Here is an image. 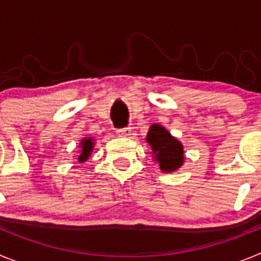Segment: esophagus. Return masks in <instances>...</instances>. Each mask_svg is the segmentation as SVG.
Here are the masks:
<instances>
[{
  "mask_svg": "<svg viewBox=\"0 0 261 261\" xmlns=\"http://www.w3.org/2000/svg\"><path fill=\"white\" fill-rule=\"evenodd\" d=\"M117 136L120 137H128L130 135V128H121V129H116Z\"/></svg>",
  "mask_w": 261,
  "mask_h": 261,
  "instance_id": "34e87169",
  "label": "esophagus"
}]
</instances>
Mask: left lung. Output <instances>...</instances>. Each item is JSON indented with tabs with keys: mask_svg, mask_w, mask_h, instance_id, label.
<instances>
[{
	"mask_svg": "<svg viewBox=\"0 0 261 261\" xmlns=\"http://www.w3.org/2000/svg\"><path fill=\"white\" fill-rule=\"evenodd\" d=\"M153 161L163 172H174L184 163V146L165 126L151 124L146 136Z\"/></svg>",
	"mask_w": 261,
	"mask_h": 261,
	"instance_id": "obj_1",
	"label": "left lung"
}]
</instances>
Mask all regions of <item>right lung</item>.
Returning <instances> with one entry per match:
<instances>
[{
    "mask_svg": "<svg viewBox=\"0 0 261 261\" xmlns=\"http://www.w3.org/2000/svg\"><path fill=\"white\" fill-rule=\"evenodd\" d=\"M95 146V140L94 137H84L80 141V155H78V162L84 163L90 158L91 153Z\"/></svg>",
    "mask_w": 261,
    "mask_h": 261,
    "instance_id": "right-lung-1",
    "label": "right lung"
}]
</instances>
